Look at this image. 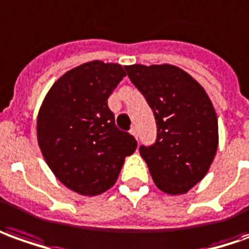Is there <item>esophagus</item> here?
<instances>
[{"instance_id": "1", "label": "esophagus", "mask_w": 249, "mask_h": 249, "mask_svg": "<svg viewBox=\"0 0 249 249\" xmlns=\"http://www.w3.org/2000/svg\"><path fill=\"white\" fill-rule=\"evenodd\" d=\"M130 134H131V135H134L135 138H137V137H138V135H137V130H135V127H131V128H130Z\"/></svg>"}]
</instances>
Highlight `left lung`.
<instances>
[{
	"mask_svg": "<svg viewBox=\"0 0 249 249\" xmlns=\"http://www.w3.org/2000/svg\"><path fill=\"white\" fill-rule=\"evenodd\" d=\"M146 99L157 138L140 153L156 186L171 195L186 194L203 179L218 146V121L205 89L174 65L124 66Z\"/></svg>",
	"mask_w": 249,
	"mask_h": 249,
	"instance_id": "8db88e82",
	"label": "left lung"
}]
</instances>
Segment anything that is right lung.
Here are the masks:
<instances>
[{
    "label": "right lung",
    "mask_w": 249,
    "mask_h": 249,
    "mask_svg": "<svg viewBox=\"0 0 249 249\" xmlns=\"http://www.w3.org/2000/svg\"><path fill=\"white\" fill-rule=\"evenodd\" d=\"M126 75L118 63L92 61L51 87L37 115V142L58 180L81 195L114 186L137 141L115 124L108 97Z\"/></svg>",
    "instance_id": "obj_1"
}]
</instances>
